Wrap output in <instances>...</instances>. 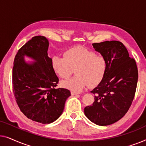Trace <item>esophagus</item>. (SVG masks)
<instances>
[{
  "mask_svg": "<svg viewBox=\"0 0 146 146\" xmlns=\"http://www.w3.org/2000/svg\"><path fill=\"white\" fill-rule=\"evenodd\" d=\"M71 94L72 95V96H76V95H78L79 93H78V92H76L72 91V92H71Z\"/></svg>",
  "mask_w": 146,
  "mask_h": 146,
  "instance_id": "34e87169",
  "label": "esophagus"
}]
</instances>
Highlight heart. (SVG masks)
<instances>
[{"instance_id":"heart-1","label":"heart","mask_w":146,"mask_h":146,"mask_svg":"<svg viewBox=\"0 0 146 146\" xmlns=\"http://www.w3.org/2000/svg\"><path fill=\"white\" fill-rule=\"evenodd\" d=\"M52 66L62 78H67L75 69L76 76L66 80L61 84L75 92L82 90L86 86H95L100 82L106 70V61L102 55L82 47L73 48L64 53V57L55 56Z\"/></svg>"}]
</instances>
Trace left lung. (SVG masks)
Segmentation results:
<instances>
[{
  "label": "left lung",
  "mask_w": 146,
  "mask_h": 146,
  "mask_svg": "<svg viewBox=\"0 0 146 146\" xmlns=\"http://www.w3.org/2000/svg\"><path fill=\"white\" fill-rule=\"evenodd\" d=\"M92 46L105 58L106 70L91 91L94 102L85 108L84 113L92 122L104 126L116 122L128 111L136 90L138 72L135 60L129 57L121 42L105 41Z\"/></svg>",
  "instance_id": "8db88e82"
}]
</instances>
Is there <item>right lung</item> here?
<instances>
[{
	"instance_id": "obj_1",
	"label": "right lung",
	"mask_w": 146,
	"mask_h": 146,
	"mask_svg": "<svg viewBox=\"0 0 146 146\" xmlns=\"http://www.w3.org/2000/svg\"><path fill=\"white\" fill-rule=\"evenodd\" d=\"M49 42L42 36L32 38L19 50L13 69V88L20 110L32 120L50 123L63 112L70 92L55 87L58 78L48 56ZM29 57L33 61L25 62Z\"/></svg>"
}]
</instances>
